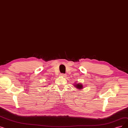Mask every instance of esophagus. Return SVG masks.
<instances>
[{
    "label": "esophagus",
    "mask_w": 128,
    "mask_h": 128,
    "mask_svg": "<svg viewBox=\"0 0 128 128\" xmlns=\"http://www.w3.org/2000/svg\"><path fill=\"white\" fill-rule=\"evenodd\" d=\"M60 75L62 76V77H65L66 76V74H60Z\"/></svg>",
    "instance_id": "obj_1"
}]
</instances>
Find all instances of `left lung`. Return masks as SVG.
<instances>
[{
  "label": "left lung",
  "instance_id": "left-lung-1",
  "mask_svg": "<svg viewBox=\"0 0 128 128\" xmlns=\"http://www.w3.org/2000/svg\"><path fill=\"white\" fill-rule=\"evenodd\" d=\"M75 87L76 88H77L78 89H81V88H82L83 86L82 84H77L76 85H75Z\"/></svg>",
  "mask_w": 128,
  "mask_h": 128
}]
</instances>
